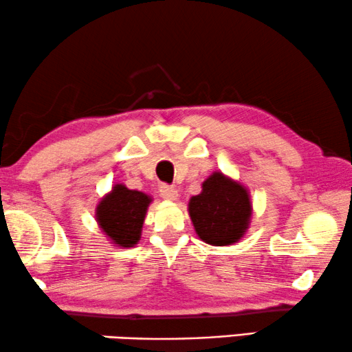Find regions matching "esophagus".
I'll use <instances>...</instances> for the list:
<instances>
[{
	"label": "esophagus",
	"mask_w": 352,
	"mask_h": 352,
	"mask_svg": "<svg viewBox=\"0 0 352 352\" xmlns=\"http://www.w3.org/2000/svg\"><path fill=\"white\" fill-rule=\"evenodd\" d=\"M160 192H161L162 199H166V201H177V197H178V192L175 191V188H172L169 185H161Z\"/></svg>",
	"instance_id": "esophagus-1"
}]
</instances>
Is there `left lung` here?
<instances>
[{
  "instance_id": "left-lung-1",
  "label": "left lung",
  "mask_w": 352,
  "mask_h": 352,
  "mask_svg": "<svg viewBox=\"0 0 352 352\" xmlns=\"http://www.w3.org/2000/svg\"><path fill=\"white\" fill-rule=\"evenodd\" d=\"M192 226L201 241L210 245H231L249 230L252 201L249 190L221 170L202 183V191L188 202Z\"/></svg>"
}]
</instances>
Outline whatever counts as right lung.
Instances as JSON below:
<instances>
[{"label":"right lung","mask_w":352,"mask_h":352,"mask_svg":"<svg viewBox=\"0 0 352 352\" xmlns=\"http://www.w3.org/2000/svg\"><path fill=\"white\" fill-rule=\"evenodd\" d=\"M153 197L116 183L97 204L96 220L103 234L116 247H133L142 237V228Z\"/></svg>","instance_id":"right-lung-1"}]
</instances>
